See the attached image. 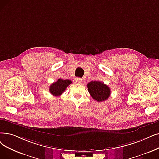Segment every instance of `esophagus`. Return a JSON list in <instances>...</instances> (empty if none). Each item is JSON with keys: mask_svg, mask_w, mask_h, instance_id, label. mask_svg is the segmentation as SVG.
<instances>
[{"mask_svg": "<svg viewBox=\"0 0 159 159\" xmlns=\"http://www.w3.org/2000/svg\"><path fill=\"white\" fill-rule=\"evenodd\" d=\"M75 82H76V83L80 84L82 82V79L79 78V77H76V78H75Z\"/></svg>", "mask_w": 159, "mask_h": 159, "instance_id": "34e87169", "label": "esophagus"}]
</instances>
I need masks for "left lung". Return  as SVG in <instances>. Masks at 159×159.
Masks as SVG:
<instances>
[{"label": "left lung", "mask_w": 159, "mask_h": 159, "mask_svg": "<svg viewBox=\"0 0 159 159\" xmlns=\"http://www.w3.org/2000/svg\"><path fill=\"white\" fill-rule=\"evenodd\" d=\"M88 89L92 98L98 102L107 100L110 95V89L100 81H91L87 84Z\"/></svg>", "instance_id": "8db88e82"}]
</instances>
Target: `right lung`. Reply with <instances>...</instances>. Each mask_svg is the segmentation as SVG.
Here are the masks:
<instances>
[{
    "label": "right lung",
    "instance_id": "right-lung-1",
    "mask_svg": "<svg viewBox=\"0 0 159 159\" xmlns=\"http://www.w3.org/2000/svg\"><path fill=\"white\" fill-rule=\"evenodd\" d=\"M71 83H72V82L70 80H63L59 79L57 82H54L50 86V93L54 96L61 95V93L66 90V88Z\"/></svg>",
    "mask_w": 159,
    "mask_h": 159
}]
</instances>
